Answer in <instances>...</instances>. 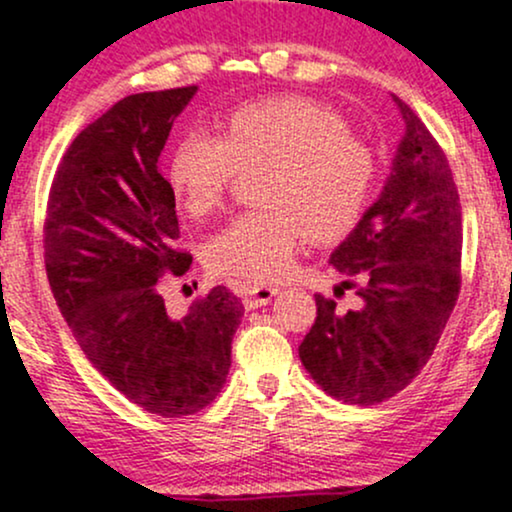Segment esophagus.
<instances>
[{
	"label": "esophagus",
	"instance_id": "1",
	"mask_svg": "<svg viewBox=\"0 0 512 512\" xmlns=\"http://www.w3.org/2000/svg\"><path fill=\"white\" fill-rule=\"evenodd\" d=\"M274 293H276L274 286H264V284L245 286V291H243L245 305H250V308H257V305H267L274 298Z\"/></svg>",
	"mask_w": 512,
	"mask_h": 512
}]
</instances>
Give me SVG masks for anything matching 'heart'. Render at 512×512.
I'll use <instances>...</instances> for the list:
<instances>
[{
	"instance_id": "b5f03b06",
	"label": "heart",
	"mask_w": 512,
	"mask_h": 512,
	"mask_svg": "<svg viewBox=\"0 0 512 512\" xmlns=\"http://www.w3.org/2000/svg\"><path fill=\"white\" fill-rule=\"evenodd\" d=\"M260 209L211 240L209 264L250 281L281 279L308 236L332 243L356 226L373 192L375 158L327 108L272 96L231 110L221 137L190 132L175 144L168 182L192 216L219 211L240 173H260Z\"/></svg>"
}]
</instances>
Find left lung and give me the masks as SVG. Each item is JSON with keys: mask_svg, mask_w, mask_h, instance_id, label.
Listing matches in <instances>:
<instances>
[{"mask_svg": "<svg viewBox=\"0 0 512 512\" xmlns=\"http://www.w3.org/2000/svg\"><path fill=\"white\" fill-rule=\"evenodd\" d=\"M392 98L407 125L392 173L332 252V267L358 279L344 286L356 289L361 308L342 313L317 293V317L298 346L327 395L363 407L395 397L421 373L462 284V207L448 156L419 115Z\"/></svg>", "mask_w": 512, "mask_h": 512, "instance_id": "8db88e82", "label": "left lung"}]
</instances>
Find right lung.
Returning <instances> with one entry per match:
<instances>
[{"label":"right lung","mask_w":512,"mask_h":512,"mask_svg":"<svg viewBox=\"0 0 512 512\" xmlns=\"http://www.w3.org/2000/svg\"><path fill=\"white\" fill-rule=\"evenodd\" d=\"M197 86L134 93L81 129L57 166L43 228L45 272L93 368L149 414L180 419L216 399L243 303L226 286L170 317L161 276L187 274L175 192L158 170Z\"/></svg>","instance_id":"1"}]
</instances>
